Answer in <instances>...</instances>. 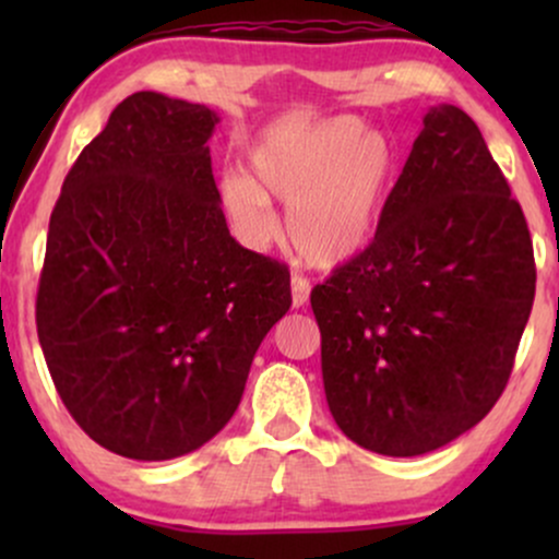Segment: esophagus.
Returning a JSON list of instances; mask_svg holds the SVG:
<instances>
[{"label": "esophagus", "mask_w": 559, "mask_h": 559, "mask_svg": "<svg viewBox=\"0 0 559 559\" xmlns=\"http://www.w3.org/2000/svg\"><path fill=\"white\" fill-rule=\"evenodd\" d=\"M307 301H310V284H307V278H301V275H294L292 278V305L297 307H305Z\"/></svg>", "instance_id": "esophagus-1"}]
</instances>
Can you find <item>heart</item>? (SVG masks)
Instances as JSON below:
<instances>
[{"label": "heart", "mask_w": 559, "mask_h": 559, "mask_svg": "<svg viewBox=\"0 0 559 559\" xmlns=\"http://www.w3.org/2000/svg\"><path fill=\"white\" fill-rule=\"evenodd\" d=\"M252 170L223 176L221 197L230 221L252 243L278 234L271 197L286 204V239L312 267H342L360 258L381 226L400 150L386 131L365 128L355 115L281 131L252 150Z\"/></svg>", "instance_id": "1"}]
</instances>
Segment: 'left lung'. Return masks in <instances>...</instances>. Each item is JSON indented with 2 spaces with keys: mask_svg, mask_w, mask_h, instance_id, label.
<instances>
[{
  "mask_svg": "<svg viewBox=\"0 0 559 559\" xmlns=\"http://www.w3.org/2000/svg\"><path fill=\"white\" fill-rule=\"evenodd\" d=\"M534 292L523 210L478 126L431 107L373 243L310 294L336 426L389 457L471 431L507 386Z\"/></svg>",
  "mask_w": 559,
  "mask_h": 559,
  "instance_id": "8db88e82",
  "label": "left lung"
}]
</instances>
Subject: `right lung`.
Here are the masks:
<instances>
[{"mask_svg":"<svg viewBox=\"0 0 559 559\" xmlns=\"http://www.w3.org/2000/svg\"><path fill=\"white\" fill-rule=\"evenodd\" d=\"M217 123L204 105L131 94L75 159L49 221L44 360L75 423L120 457L207 444L292 307L286 265L230 236L207 146Z\"/></svg>","mask_w":559,"mask_h":559,"instance_id":"obj_1","label":"right lung"}]
</instances>
